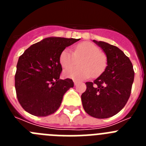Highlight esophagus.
I'll return each instance as SVG.
<instances>
[{
    "label": "esophagus",
    "mask_w": 146,
    "mask_h": 146,
    "mask_svg": "<svg viewBox=\"0 0 146 146\" xmlns=\"http://www.w3.org/2000/svg\"><path fill=\"white\" fill-rule=\"evenodd\" d=\"M78 81H77V80H74V86H77V84H78Z\"/></svg>",
    "instance_id": "esophagus-1"
}]
</instances>
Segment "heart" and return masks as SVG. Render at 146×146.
<instances>
[{"mask_svg": "<svg viewBox=\"0 0 146 146\" xmlns=\"http://www.w3.org/2000/svg\"><path fill=\"white\" fill-rule=\"evenodd\" d=\"M80 60V67L71 68ZM60 63L64 71V76L69 78L81 80L91 76L98 77L103 73L107 66L106 55L102 52L99 47L90 42H82L76 45L74 52L65 49L60 55Z\"/></svg>", "mask_w": 146, "mask_h": 146, "instance_id": "b5f03b06", "label": "heart"}]
</instances>
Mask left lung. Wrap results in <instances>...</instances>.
Listing matches in <instances>:
<instances>
[{"label":"left lung","mask_w":146,"mask_h":146,"mask_svg":"<svg viewBox=\"0 0 146 146\" xmlns=\"http://www.w3.org/2000/svg\"><path fill=\"white\" fill-rule=\"evenodd\" d=\"M94 42L107 55L108 66L94 82H86L81 96L85 111L96 118H108L119 113L130 96L135 72L131 60L119 48L104 42Z\"/></svg>","instance_id":"obj_1"}]
</instances>
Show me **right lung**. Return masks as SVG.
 Returning <instances> with one entry per match:
<instances>
[{
    "instance_id": "1",
    "label": "right lung",
    "mask_w": 146,
    "mask_h": 146,
    "mask_svg": "<svg viewBox=\"0 0 146 146\" xmlns=\"http://www.w3.org/2000/svg\"><path fill=\"white\" fill-rule=\"evenodd\" d=\"M80 38L50 37L28 47L19 58L15 73L17 97L22 108L35 116H47L61 104L64 94L74 87L72 79L60 80V55Z\"/></svg>"
}]
</instances>
